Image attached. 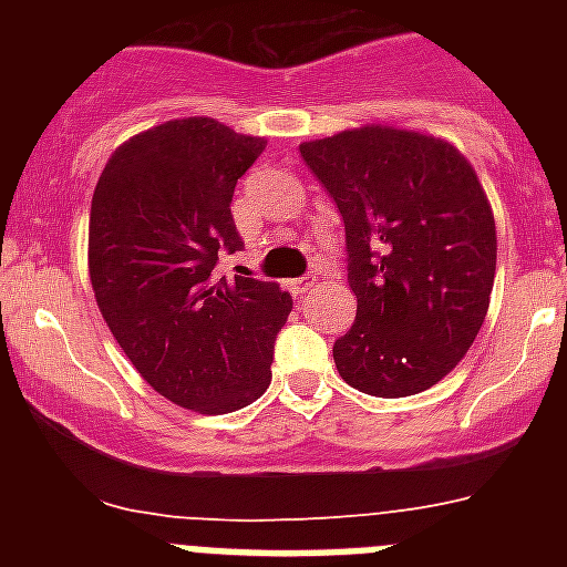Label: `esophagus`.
I'll use <instances>...</instances> for the list:
<instances>
[{
    "mask_svg": "<svg viewBox=\"0 0 567 567\" xmlns=\"http://www.w3.org/2000/svg\"><path fill=\"white\" fill-rule=\"evenodd\" d=\"M312 284H315V278H295L292 280V292L295 295H303L309 287H312Z\"/></svg>",
    "mask_w": 567,
    "mask_h": 567,
    "instance_id": "1",
    "label": "esophagus"
}]
</instances>
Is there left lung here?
Instances as JSON below:
<instances>
[{
    "label": "left lung",
    "instance_id": "left-lung-1",
    "mask_svg": "<svg viewBox=\"0 0 567 567\" xmlns=\"http://www.w3.org/2000/svg\"><path fill=\"white\" fill-rule=\"evenodd\" d=\"M343 215L352 329L334 340L340 378L374 398L425 392L463 360L488 312L497 227L452 142L385 124L300 144Z\"/></svg>",
    "mask_w": 567,
    "mask_h": 567
}]
</instances>
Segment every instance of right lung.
Returning <instances> with one entry per match:
<instances>
[{
	"label": "right lung",
	"instance_id": "add662e5",
	"mask_svg": "<svg viewBox=\"0 0 567 567\" xmlns=\"http://www.w3.org/2000/svg\"><path fill=\"white\" fill-rule=\"evenodd\" d=\"M267 138L193 115L115 147L90 204L87 269L99 312L162 398L227 414L267 392L275 334L292 312L278 284L218 278L240 247L235 184Z\"/></svg>",
	"mask_w": 567,
	"mask_h": 567
}]
</instances>
